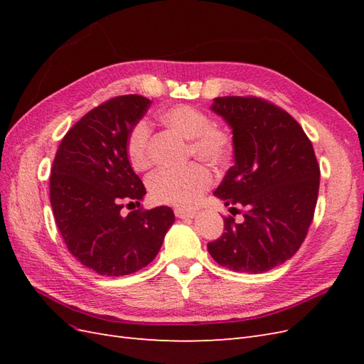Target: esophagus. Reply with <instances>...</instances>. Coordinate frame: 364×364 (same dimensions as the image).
Returning a JSON list of instances; mask_svg holds the SVG:
<instances>
[{
	"label": "esophagus",
	"instance_id": "esophagus-1",
	"mask_svg": "<svg viewBox=\"0 0 364 364\" xmlns=\"http://www.w3.org/2000/svg\"><path fill=\"white\" fill-rule=\"evenodd\" d=\"M174 214L178 218H193L196 217V211H193V209H183V208H176L174 209Z\"/></svg>",
	"mask_w": 364,
	"mask_h": 364
}]
</instances>
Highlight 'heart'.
I'll use <instances>...</instances> for the list:
<instances>
[{"label": "heart", "instance_id": "heart-1", "mask_svg": "<svg viewBox=\"0 0 364 364\" xmlns=\"http://www.w3.org/2000/svg\"><path fill=\"white\" fill-rule=\"evenodd\" d=\"M161 123L190 139V153L211 165H223L234 147L232 134L222 126L211 124L205 112L188 105H176L158 114ZM150 129L141 123L132 127L126 141L127 158L132 168L146 171L150 164ZM213 185V174L202 164H190L179 170H161L149 179V193L156 203L171 206H191Z\"/></svg>", "mask_w": 364, "mask_h": 364}]
</instances>
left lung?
I'll return each instance as SVG.
<instances>
[{
  "label": "left lung",
  "instance_id": "8db88e82",
  "mask_svg": "<svg viewBox=\"0 0 364 364\" xmlns=\"http://www.w3.org/2000/svg\"><path fill=\"white\" fill-rule=\"evenodd\" d=\"M211 111L232 130L234 165L214 196L245 222L225 218V232L208 245L234 272L264 273L290 259L306 237L321 170L311 141L281 107L257 97H217Z\"/></svg>",
  "mask_w": 364,
  "mask_h": 364
}]
</instances>
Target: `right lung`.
Wrapping results in <instances>:
<instances>
[{"instance_id": "obj_1", "label": "right lung", "mask_w": 364, "mask_h": 364, "mask_svg": "<svg viewBox=\"0 0 364 364\" xmlns=\"http://www.w3.org/2000/svg\"><path fill=\"white\" fill-rule=\"evenodd\" d=\"M150 100L121 95L94 107L63 136L50 178L56 225L73 257L103 277H123L150 264L174 223L168 206L121 215L141 205L146 188L132 170L126 141Z\"/></svg>"}]
</instances>
